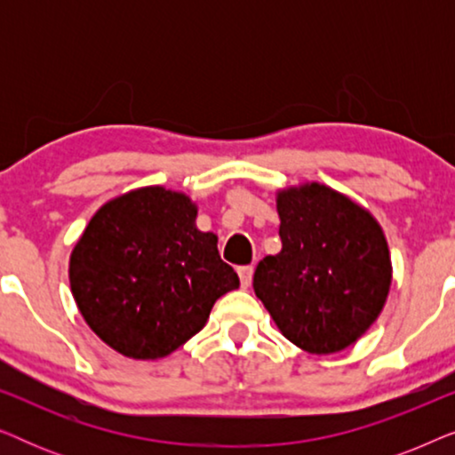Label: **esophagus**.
<instances>
[{"mask_svg": "<svg viewBox=\"0 0 455 455\" xmlns=\"http://www.w3.org/2000/svg\"><path fill=\"white\" fill-rule=\"evenodd\" d=\"M252 273H254V269L252 267H238V277H240V283H242V288H248V285L252 283Z\"/></svg>", "mask_w": 455, "mask_h": 455, "instance_id": "obj_1", "label": "esophagus"}]
</instances>
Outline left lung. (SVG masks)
<instances>
[{"label":"left lung","instance_id":"obj_1","mask_svg":"<svg viewBox=\"0 0 455 455\" xmlns=\"http://www.w3.org/2000/svg\"><path fill=\"white\" fill-rule=\"evenodd\" d=\"M282 251L257 265L252 288L283 338L308 354L346 350L387 302L391 257L369 209L319 182L275 192Z\"/></svg>","mask_w":455,"mask_h":455}]
</instances>
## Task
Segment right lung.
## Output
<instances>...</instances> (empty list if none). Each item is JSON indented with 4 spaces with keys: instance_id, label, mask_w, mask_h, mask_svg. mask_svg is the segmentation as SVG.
I'll list each match as a JSON object with an SVG mask.
<instances>
[{
    "instance_id": "1",
    "label": "right lung",
    "mask_w": 455,
    "mask_h": 455,
    "mask_svg": "<svg viewBox=\"0 0 455 455\" xmlns=\"http://www.w3.org/2000/svg\"><path fill=\"white\" fill-rule=\"evenodd\" d=\"M186 192L142 186L111 198L72 248L74 302L97 338L134 360L170 356L240 285Z\"/></svg>"
}]
</instances>
